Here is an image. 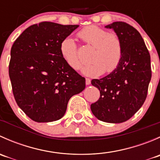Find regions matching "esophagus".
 Returning <instances> with one entry per match:
<instances>
[{"label": "esophagus", "instance_id": "obj_1", "mask_svg": "<svg viewBox=\"0 0 160 160\" xmlns=\"http://www.w3.org/2000/svg\"><path fill=\"white\" fill-rule=\"evenodd\" d=\"M86 84L87 85H90V79L86 78Z\"/></svg>", "mask_w": 160, "mask_h": 160}]
</instances>
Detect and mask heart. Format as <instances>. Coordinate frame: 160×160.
<instances>
[{
	"mask_svg": "<svg viewBox=\"0 0 160 160\" xmlns=\"http://www.w3.org/2000/svg\"><path fill=\"white\" fill-rule=\"evenodd\" d=\"M77 36L85 44L93 47L89 59L90 63L82 69L83 74L98 77L103 72L110 73L118 68L123 56V44L117 33L109 32L93 25L80 30ZM59 49L62 57L69 67L75 70L81 67L77 46L72 38H64Z\"/></svg>",
	"mask_w": 160,
	"mask_h": 160,
	"instance_id": "1",
	"label": "heart"
}]
</instances>
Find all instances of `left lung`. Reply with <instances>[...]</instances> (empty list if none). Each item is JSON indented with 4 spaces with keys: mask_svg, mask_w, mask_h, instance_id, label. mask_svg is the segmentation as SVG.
Instances as JSON below:
<instances>
[{
    "mask_svg": "<svg viewBox=\"0 0 160 160\" xmlns=\"http://www.w3.org/2000/svg\"><path fill=\"white\" fill-rule=\"evenodd\" d=\"M120 36L122 61L115 70L91 84L100 90L98 101L90 105L93 115L104 122L122 123L139 110L146 99L152 77L150 55L139 32L123 22L105 26Z\"/></svg>",
    "mask_w": 160,
    "mask_h": 160,
    "instance_id": "left-lung-1",
    "label": "left lung"
}]
</instances>
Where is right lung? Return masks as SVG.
Returning <instances> with one entry per match:
<instances>
[{"label": "right lung", "mask_w": 160, "mask_h": 160, "mask_svg": "<svg viewBox=\"0 0 160 160\" xmlns=\"http://www.w3.org/2000/svg\"><path fill=\"white\" fill-rule=\"evenodd\" d=\"M79 25L42 22L27 28L11 49L9 77L18 107L32 120L63 117L71 97L84 90L85 78L67 65L61 42Z\"/></svg>", "instance_id": "1"}]
</instances>
